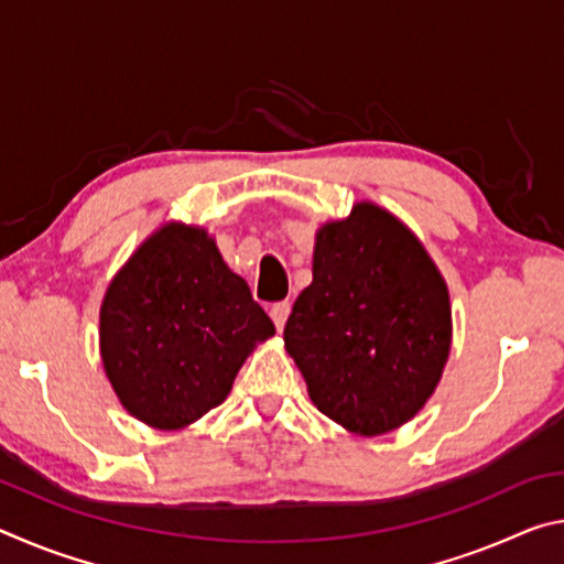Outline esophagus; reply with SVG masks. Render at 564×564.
<instances>
[{"label":"esophagus","mask_w":564,"mask_h":564,"mask_svg":"<svg viewBox=\"0 0 564 564\" xmlns=\"http://www.w3.org/2000/svg\"><path fill=\"white\" fill-rule=\"evenodd\" d=\"M289 316H291V303H289V301L273 303L271 318H273V323H275V328L283 330V326H285V321H289Z\"/></svg>","instance_id":"obj_1"}]
</instances>
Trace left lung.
I'll list each match as a JSON object with an SVG mask.
<instances>
[{
  "label": "left lung",
  "mask_w": 564,
  "mask_h": 564,
  "mask_svg": "<svg viewBox=\"0 0 564 564\" xmlns=\"http://www.w3.org/2000/svg\"><path fill=\"white\" fill-rule=\"evenodd\" d=\"M283 340L323 415L358 435L388 433L441 380L447 285L395 216L358 204L318 231L313 283L295 299Z\"/></svg>",
  "instance_id": "left-lung-1"
}]
</instances>
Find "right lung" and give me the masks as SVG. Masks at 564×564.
Segmentation results:
<instances>
[{
  "mask_svg": "<svg viewBox=\"0 0 564 564\" xmlns=\"http://www.w3.org/2000/svg\"><path fill=\"white\" fill-rule=\"evenodd\" d=\"M275 333L202 228L171 224L101 303V360L123 408L176 431L221 405L248 352Z\"/></svg>",
  "mask_w": 564,
  "mask_h": 564,
  "instance_id": "add662e5",
  "label": "right lung"
}]
</instances>
